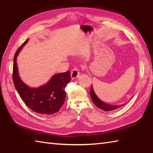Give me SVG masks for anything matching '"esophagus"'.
<instances>
[{
  "label": "esophagus",
  "instance_id": "esophagus-1",
  "mask_svg": "<svg viewBox=\"0 0 153 153\" xmlns=\"http://www.w3.org/2000/svg\"><path fill=\"white\" fill-rule=\"evenodd\" d=\"M79 70L78 68H74V69L71 71V77L72 79H75L77 78L79 76Z\"/></svg>",
  "mask_w": 153,
  "mask_h": 153
}]
</instances>
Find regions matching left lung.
Listing matches in <instances>:
<instances>
[{"instance_id": "obj_1", "label": "left lung", "mask_w": 153, "mask_h": 153, "mask_svg": "<svg viewBox=\"0 0 153 153\" xmlns=\"http://www.w3.org/2000/svg\"><path fill=\"white\" fill-rule=\"evenodd\" d=\"M90 95L91 97V99L93 100V103L95 104L96 106L98 107L100 109H102L105 111H111V110H114L116 109H118L119 108H121L122 106H124V105H108V104H106L104 102L101 101L98 97H97L95 95V92H94L93 89L91 85V92H90Z\"/></svg>"}]
</instances>
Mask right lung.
<instances>
[{"label":"right lung","instance_id":"right-lung-1","mask_svg":"<svg viewBox=\"0 0 153 153\" xmlns=\"http://www.w3.org/2000/svg\"><path fill=\"white\" fill-rule=\"evenodd\" d=\"M27 39L16 52L13 65L12 78L15 88L28 108L42 114H53L59 111L65 101V88L71 80L70 71L57 74L47 84L38 88H31L22 82L18 75L16 58Z\"/></svg>","mask_w":153,"mask_h":153}]
</instances>
